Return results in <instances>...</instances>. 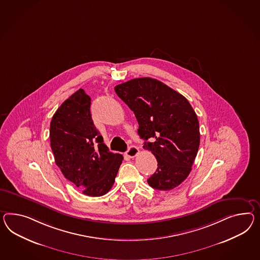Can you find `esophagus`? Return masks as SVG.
Returning a JSON list of instances; mask_svg holds the SVG:
<instances>
[{
	"mask_svg": "<svg viewBox=\"0 0 260 260\" xmlns=\"http://www.w3.org/2000/svg\"><path fill=\"white\" fill-rule=\"evenodd\" d=\"M139 153V149L137 148L136 146H130L129 147V149L127 150L126 154L128 157H130V158H133L135 157L137 154Z\"/></svg>",
	"mask_w": 260,
	"mask_h": 260,
	"instance_id": "esophagus-1",
	"label": "esophagus"
}]
</instances>
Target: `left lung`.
<instances>
[{
    "instance_id": "1",
    "label": "left lung",
    "mask_w": 260,
    "mask_h": 260,
    "mask_svg": "<svg viewBox=\"0 0 260 260\" xmlns=\"http://www.w3.org/2000/svg\"><path fill=\"white\" fill-rule=\"evenodd\" d=\"M115 91L135 114L143 148L157 160L148 184L158 190L179 186L190 173L200 145L199 121L188 101L150 77L127 81Z\"/></svg>"
}]
</instances>
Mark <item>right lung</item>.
Here are the masks:
<instances>
[{"instance_id":"right-lung-1","label":"right lung","mask_w":260,"mask_h":260,"mask_svg":"<svg viewBox=\"0 0 260 260\" xmlns=\"http://www.w3.org/2000/svg\"><path fill=\"white\" fill-rule=\"evenodd\" d=\"M90 97L80 88L53 114L50 141L63 175L87 196L98 197L113 186L123 156L109 152L90 114Z\"/></svg>"}]
</instances>
